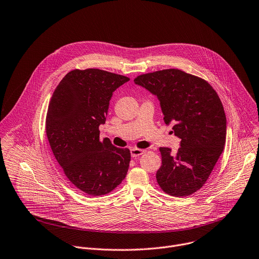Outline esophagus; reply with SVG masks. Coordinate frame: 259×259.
<instances>
[{
    "label": "esophagus",
    "mask_w": 259,
    "mask_h": 259,
    "mask_svg": "<svg viewBox=\"0 0 259 259\" xmlns=\"http://www.w3.org/2000/svg\"><path fill=\"white\" fill-rule=\"evenodd\" d=\"M130 152H131V156H132V157H136V156H139V155L143 154V153L145 152V150L139 149V148H132V149L130 150Z\"/></svg>",
    "instance_id": "34e87169"
}]
</instances>
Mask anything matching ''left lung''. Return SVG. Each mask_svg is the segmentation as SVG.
I'll list each match as a JSON object with an SVG mask.
<instances>
[{"label":"left lung","instance_id":"1","mask_svg":"<svg viewBox=\"0 0 259 259\" xmlns=\"http://www.w3.org/2000/svg\"><path fill=\"white\" fill-rule=\"evenodd\" d=\"M134 82L158 98L164 123L181 138L176 153L159 147L157 184L175 197L193 194L205 184L226 143V115L217 92L206 80L179 69L141 74Z\"/></svg>","mask_w":259,"mask_h":259}]
</instances>
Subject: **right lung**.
Segmentation results:
<instances>
[{
    "label": "right lung",
    "instance_id": "1",
    "mask_svg": "<svg viewBox=\"0 0 259 259\" xmlns=\"http://www.w3.org/2000/svg\"><path fill=\"white\" fill-rule=\"evenodd\" d=\"M130 78L101 69L70 71L49 104L46 132L68 180L82 192L101 196L125 179L131 153L100 139L113 93Z\"/></svg>",
    "mask_w": 259,
    "mask_h": 259
}]
</instances>
